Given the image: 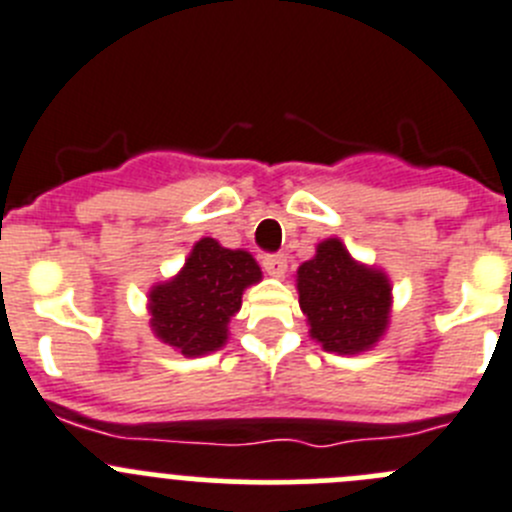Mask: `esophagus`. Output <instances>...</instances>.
<instances>
[{
  "instance_id": "esophagus-1",
  "label": "esophagus",
  "mask_w": 512,
  "mask_h": 512,
  "mask_svg": "<svg viewBox=\"0 0 512 512\" xmlns=\"http://www.w3.org/2000/svg\"><path fill=\"white\" fill-rule=\"evenodd\" d=\"M262 267H265L267 275L272 278H283L285 270H288V257L285 255H265L262 257Z\"/></svg>"
}]
</instances>
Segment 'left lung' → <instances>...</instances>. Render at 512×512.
Masks as SVG:
<instances>
[{
	"mask_svg": "<svg viewBox=\"0 0 512 512\" xmlns=\"http://www.w3.org/2000/svg\"><path fill=\"white\" fill-rule=\"evenodd\" d=\"M298 295L310 336L331 353L369 351L389 326V278L353 260L336 237L298 267Z\"/></svg>",
	"mask_w": 512,
	"mask_h": 512,
	"instance_id": "obj_1",
	"label": "left lung"
}]
</instances>
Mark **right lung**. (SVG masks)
I'll return each instance as SVG.
<instances>
[{"mask_svg":"<svg viewBox=\"0 0 512 512\" xmlns=\"http://www.w3.org/2000/svg\"><path fill=\"white\" fill-rule=\"evenodd\" d=\"M262 270L245 250H227L204 237L186 257L179 275L148 293L151 331L184 356H204L227 341V326L242 293L260 283Z\"/></svg>","mask_w":512,"mask_h":512,"instance_id":"obj_1","label":"right lung"}]
</instances>
